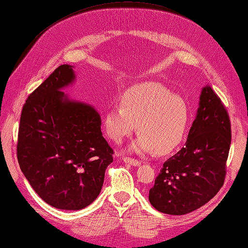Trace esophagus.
Instances as JSON below:
<instances>
[{
    "label": "esophagus",
    "instance_id": "obj_1",
    "mask_svg": "<svg viewBox=\"0 0 248 248\" xmlns=\"http://www.w3.org/2000/svg\"><path fill=\"white\" fill-rule=\"evenodd\" d=\"M124 162H126V163H130L131 166H135V167H138L139 164H140L141 162L139 161V160H137V159H134V158H131V157H126V156H124Z\"/></svg>",
    "mask_w": 248,
    "mask_h": 248
}]
</instances>
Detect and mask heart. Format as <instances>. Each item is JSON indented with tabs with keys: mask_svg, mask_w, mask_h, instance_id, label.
I'll list each match as a JSON object with an SVG mask.
<instances>
[{
	"mask_svg": "<svg viewBox=\"0 0 248 248\" xmlns=\"http://www.w3.org/2000/svg\"><path fill=\"white\" fill-rule=\"evenodd\" d=\"M189 119L186 101L160 82L133 86L120 96V105L112 106L104 115L107 134L120 142L135 129L140 133L130 150L143 153L153 150L167 154L175 150L186 134Z\"/></svg>",
	"mask_w": 248,
	"mask_h": 248,
	"instance_id": "1",
	"label": "heart"
}]
</instances>
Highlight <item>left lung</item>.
I'll return each mask as SVG.
<instances>
[{"instance_id": "obj_1", "label": "left lung", "mask_w": 248, "mask_h": 248, "mask_svg": "<svg viewBox=\"0 0 248 248\" xmlns=\"http://www.w3.org/2000/svg\"><path fill=\"white\" fill-rule=\"evenodd\" d=\"M198 112L186 145L163 163L150 188L149 200L157 211L185 215L217 195L224 183L232 141L231 120L213 89H202Z\"/></svg>"}]
</instances>
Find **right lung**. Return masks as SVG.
<instances>
[{"mask_svg": "<svg viewBox=\"0 0 248 248\" xmlns=\"http://www.w3.org/2000/svg\"><path fill=\"white\" fill-rule=\"evenodd\" d=\"M74 78L72 67L62 65L29 95L16 144L18 164L35 193L66 211L81 209L97 198L113 161L99 114L61 91Z\"/></svg>", "mask_w": 248, "mask_h": 248, "instance_id": "obj_1", "label": "right lung"}]
</instances>
